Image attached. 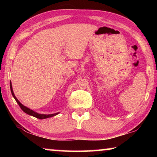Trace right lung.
<instances>
[{
    "instance_id": "1",
    "label": "right lung",
    "mask_w": 157,
    "mask_h": 157,
    "mask_svg": "<svg viewBox=\"0 0 157 157\" xmlns=\"http://www.w3.org/2000/svg\"><path fill=\"white\" fill-rule=\"evenodd\" d=\"M10 89H11V92H12V94L13 95V97L15 99V100L17 101V102L18 103V105H19V107H21V109H22L23 111H24L25 113H26L28 115H30V116H33L34 117H35L36 118H39V119H45V118H50V117H52L54 116H56L59 113H53V114H48V115H46V114H39L38 113L35 112V111H34L33 110L30 109L25 107L24 105H23L21 103L19 102V101L18 100V99L16 96L14 95V92H13V90H12V84L11 82H10Z\"/></svg>"
}]
</instances>
